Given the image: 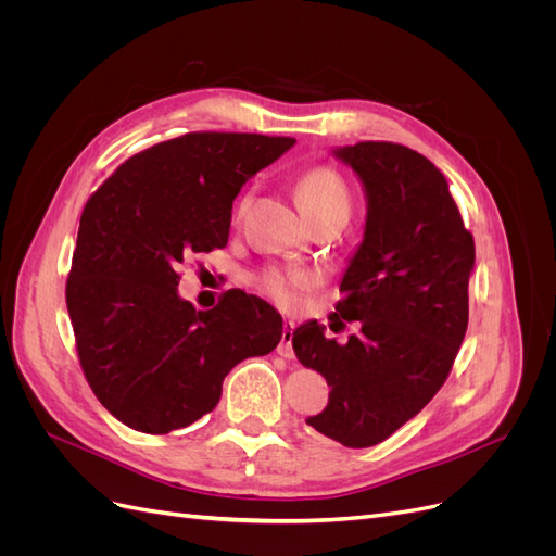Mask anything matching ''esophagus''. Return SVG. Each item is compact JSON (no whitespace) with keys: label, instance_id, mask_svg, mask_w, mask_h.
<instances>
[{"label":"esophagus","instance_id":"1","mask_svg":"<svg viewBox=\"0 0 556 556\" xmlns=\"http://www.w3.org/2000/svg\"><path fill=\"white\" fill-rule=\"evenodd\" d=\"M292 339H294V323H292V319H288V323L282 325V336H280V343H278V355L280 357H285V359L294 357Z\"/></svg>","mask_w":556,"mask_h":556}]
</instances>
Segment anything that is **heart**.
<instances>
[{
  "mask_svg": "<svg viewBox=\"0 0 556 556\" xmlns=\"http://www.w3.org/2000/svg\"><path fill=\"white\" fill-rule=\"evenodd\" d=\"M294 197L299 208L306 213V217L327 215L336 211H348L350 213V190L341 174L331 169V166H313V169L304 172L296 180ZM248 197L241 199V211L245 208ZM264 290L271 294L278 304L292 306L301 292H306L313 278L308 274H268L264 276Z\"/></svg>",
  "mask_w": 556,
  "mask_h": 556,
  "instance_id": "1",
  "label": "heart"
}]
</instances>
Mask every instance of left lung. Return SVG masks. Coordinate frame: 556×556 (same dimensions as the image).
<instances>
[{
    "mask_svg": "<svg viewBox=\"0 0 556 556\" xmlns=\"http://www.w3.org/2000/svg\"><path fill=\"white\" fill-rule=\"evenodd\" d=\"M331 153L366 197L364 237L333 313L359 323V333L336 343L313 319L294 329L292 348L331 387L327 408L306 425L345 447H371L443 387L468 327L476 243L445 176L425 155L387 141Z\"/></svg>",
    "mask_w": 556,
    "mask_h": 556,
    "instance_id": "8db88e82",
    "label": "left lung"
}]
</instances>
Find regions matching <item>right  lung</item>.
Here are the masks:
<instances>
[{"label":"right lung","instance_id":"add662e5","mask_svg":"<svg viewBox=\"0 0 556 556\" xmlns=\"http://www.w3.org/2000/svg\"><path fill=\"white\" fill-rule=\"evenodd\" d=\"M294 143L185 134L117 166L83 208L66 311L94 396L129 429L197 422L217 406L233 366L280 343L274 306L229 290L213 311H197L178 294V266L227 245L233 199Z\"/></svg>","mask_w":556,"mask_h":556}]
</instances>
